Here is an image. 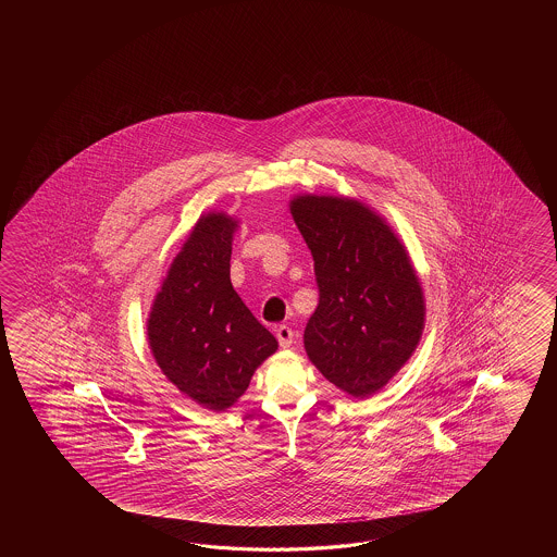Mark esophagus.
<instances>
[{
    "label": "esophagus",
    "mask_w": 557,
    "mask_h": 557,
    "mask_svg": "<svg viewBox=\"0 0 557 557\" xmlns=\"http://www.w3.org/2000/svg\"><path fill=\"white\" fill-rule=\"evenodd\" d=\"M276 341H278V344L283 346V348H288L290 344H293V341H295V332H293V329L290 326H286V324H281V326H276Z\"/></svg>",
    "instance_id": "1"
}]
</instances>
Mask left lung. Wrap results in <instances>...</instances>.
<instances>
[{"mask_svg":"<svg viewBox=\"0 0 557 557\" xmlns=\"http://www.w3.org/2000/svg\"><path fill=\"white\" fill-rule=\"evenodd\" d=\"M290 213L314 261L319 307L305 348L322 376L355 398L406 364L424 329V295L408 252L364 205L298 197Z\"/></svg>","mask_w":557,"mask_h":557,"instance_id":"8db88e82","label":"left lung"}]
</instances>
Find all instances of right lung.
I'll use <instances>...</instances> for the list:
<instances>
[{"label": "right lung", "instance_id": "right-lung-1", "mask_svg": "<svg viewBox=\"0 0 557 557\" xmlns=\"http://www.w3.org/2000/svg\"><path fill=\"white\" fill-rule=\"evenodd\" d=\"M235 225L223 213L199 219L169 269L147 326L166 379L214 412L237 403L252 372L278 346L231 284Z\"/></svg>", "mask_w": 557, "mask_h": 557}]
</instances>
